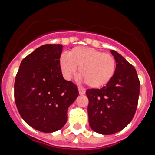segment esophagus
Returning a JSON list of instances; mask_svg holds the SVG:
<instances>
[{
  "instance_id": "34e87169",
  "label": "esophagus",
  "mask_w": 155,
  "mask_h": 155,
  "mask_svg": "<svg viewBox=\"0 0 155 155\" xmlns=\"http://www.w3.org/2000/svg\"><path fill=\"white\" fill-rule=\"evenodd\" d=\"M78 90H79V94H85L86 90L84 88H83V87H78Z\"/></svg>"
}]
</instances>
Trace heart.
Here are the masks:
<instances>
[{
    "instance_id": "1",
    "label": "heart",
    "mask_w": 155,
    "mask_h": 155,
    "mask_svg": "<svg viewBox=\"0 0 155 155\" xmlns=\"http://www.w3.org/2000/svg\"><path fill=\"white\" fill-rule=\"evenodd\" d=\"M60 66L65 79H70L77 66L81 79L94 88L106 85L113 77L116 61L112 55L91 48L77 47L60 58Z\"/></svg>"
}]
</instances>
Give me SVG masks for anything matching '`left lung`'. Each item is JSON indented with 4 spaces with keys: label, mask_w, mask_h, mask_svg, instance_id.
Segmentation results:
<instances>
[{
    "label": "left lung",
    "mask_w": 155,
    "mask_h": 155,
    "mask_svg": "<svg viewBox=\"0 0 155 155\" xmlns=\"http://www.w3.org/2000/svg\"><path fill=\"white\" fill-rule=\"evenodd\" d=\"M116 69L111 79L101 89H88L89 124L94 131L110 135L123 130L135 115L140 94L137 71L122 55L111 50Z\"/></svg>",
    "instance_id": "left-lung-1"
}]
</instances>
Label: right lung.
I'll return each mask as SVG.
<instances>
[{
	"instance_id": "obj_1",
	"label": "right lung",
	"mask_w": 155,
	"mask_h": 155,
	"mask_svg": "<svg viewBox=\"0 0 155 155\" xmlns=\"http://www.w3.org/2000/svg\"><path fill=\"white\" fill-rule=\"evenodd\" d=\"M61 44H44L21 61L15 81V101L28 125L43 133L61 130L68 108L79 95L72 82L63 78Z\"/></svg>"
}]
</instances>
